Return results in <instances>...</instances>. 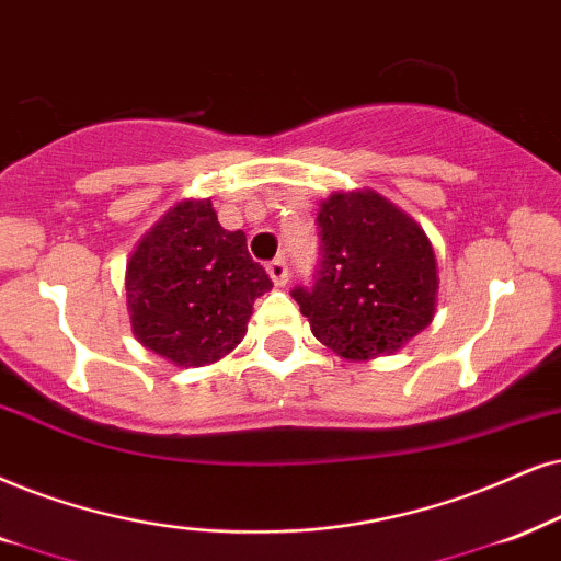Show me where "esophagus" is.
Listing matches in <instances>:
<instances>
[{
  "label": "esophagus",
  "mask_w": 561,
  "mask_h": 561,
  "mask_svg": "<svg viewBox=\"0 0 561 561\" xmlns=\"http://www.w3.org/2000/svg\"><path fill=\"white\" fill-rule=\"evenodd\" d=\"M266 272H268V276H272V282H274L276 287H285V285H287L289 268H287V261L282 259V256L274 259V261H268Z\"/></svg>",
  "instance_id": "34e87169"
}]
</instances>
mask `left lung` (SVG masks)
I'll list each match as a JSON object with an SVG mask.
<instances>
[{
	"label": "left lung",
	"mask_w": 561,
	"mask_h": 561,
	"mask_svg": "<svg viewBox=\"0 0 561 561\" xmlns=\"http://www.w3.org/2000/svg\"><path fill=\"white\" fill-rule=\"evenodd\" d=\"M321 261L293 297L318 342L359 363L401 350L432 323L437 261L430 238L375 191L331 194L316 217Z\"/></svg>",
	"instance_id": "1"
}]
</instances>
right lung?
<instances>
[{
	"label": "right lung",
	"mask_w": 561,
	"mask_h": 561,
	"mask_svg": "<svg viewBox=\"0 0 561 561\" xmlns=\"http://www.w3.org/2000/svg\"><path fill=\"white\" fill-rule=\"evenodd\" d=\"M272 289L243 230H225L209 198L179 202L134 248L126 305L141 346L181 367L217 363L245 336L256 297Z\"/></svg>",
	"instance_id": "1"
}]
</instances>
